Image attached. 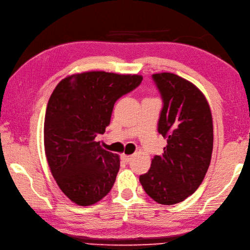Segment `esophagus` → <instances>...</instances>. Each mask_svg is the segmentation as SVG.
<instances>
[{"label":"esophagus","instance_id":"obj_1","mask_svg":"<svg viewBox=\"0 0 250 250\" xmlns=\"http://www.w3.org/2000/svg\"><path fill=\"white\" fill-rule=\"evenodd\" d=\"M122 158H123V160L125 163H130L131 162V159H132V156L131 155H123V156H122Z\"/></svg>","mask_w":250,"mask_h":250}]
</instances>
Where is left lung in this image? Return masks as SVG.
I'll list each match as a JSON object with an SVG mask.
<instances>
[{
    "label": "left lung",
    "mask_w": 250,
    "mask_h": 250,
    "mask_svg": "<svg viewBox=\"0 0 250 250\" xmlns=\"http://www.w3.org/2000/svg\"><path fill=\"white\" fill-rule=\"evenodd\" d=\"M163 101L157 130L167 146L155 155L140 183L154 201L172 205L191 196L202 183L213 151V121L207 99L180 76L152 75Z\"/></svg>",
    "instance_id": "obj_1"
}]
</instances>
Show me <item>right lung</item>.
Masks as SVG:
<instances>
[{
  "label": "right lung",
  "instance_id": "1",
  "mask_svg": "<svg viewBox=\"0 0 250 250\" xmlns=\"http://www.w3.org/2000/svg\"><path fill=\"white\" fill-rule=\"evenodd\" d=\"M138 75L90 71L63 79L48 102L45 151L59 187L79 205L98 202L112 188L119 155L95 141L110 124L115 102L142 82Z\"/></svg>",
  "mask_w": 250,
  "mask_h": 250
}]
</instances>
